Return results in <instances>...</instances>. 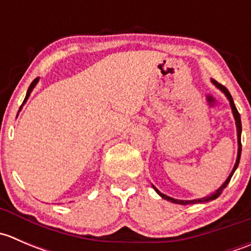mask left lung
I'll return each instance as SVG.
<instances>
[{
  "instance_id": "1",
  "label": "left lung",
  "mask_w": 251,
  "mask_h": 251,
  "mask_svg": "<svg viewBox=\"0 0 251 251\" xmlns=\"http://www.w3.org/2000/svg\"><path fill=\"white\" fill-rule=\"evenodd\" d=\"M212 82H214V85H215V86H217V87H219L220 90H221L222 92H224L225 95L227 96V98H228V100H229V103H231L232 111H233V115H234V119H235V124H237V130H238V156H237V161H235V165H234L233 170H232L231 175H229V176H228V178H227V179H226V182H225V183L222 184V186L220 187L219 189H217L216 193H212L211 196L205 197V198H203V199H196V201H178V199L170 198V197H168V196H165V194L160 193V192H159L158 189H156L155 187H154V189H155V191L158 192V193L160 194V196L163 197L164 199H166V201H173V203H176V204H182V205H187V204H197V203H204V201H214V199H216L217 197H219L220 194H221L222 189L226 188L227 184L229 183V181H231L232 176H233V174H234L235 169L238 168V164H239V160H240V153H242V142H240V135H242V121H240V114H239V111L237 110V108H235V104H234V102H233V98H232L231 93L228 92V90H227V88L225 87L224 85H221V83L217 82V81L212 80Z\"/></svg>"
}]
</instances>
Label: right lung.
I'll return each instance as SVG.
<instances>
[{
	"label": "right lung",
	"mask_w": 251,
	"mask_h": 251,
	"mask_svg": "<svg viewBox=\"0 0 251 251\" xmlns=\"http://www.w3.org/2000/svg\"><path fill=\"white\" fill-rule=\"evenodd\" d=\"M37 81H39V77H36V78H35L34 81H32L31 83H30L29 88H27L26 96H25V100H24V102H23V103H25V102H26V100H27V98H29V96H30V92H31V91H32V88L35 87V85H36V83H37ZM19 110H20V109H19Z\"/></svg>",
	"instance_id": "obj_1"
}]
</instances>
